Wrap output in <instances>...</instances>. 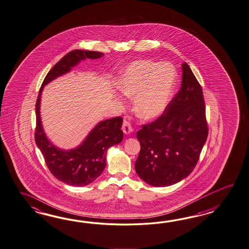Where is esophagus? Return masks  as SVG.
Segmentation results:
<instances>
[{"mask_svg": "<svg viewBox=\"0 0 249 249\" xmlns=\"http://www.w3.org/2000/svg\"><path fill=\"white\" fill-rule=\"evenodd\" d=\"M122 130L123 132L125 134H130L133 132V127L131 125V123L127 121V120H124L123 123V126H122Z\"/></svg>", "mask_w": 249, "mask_h": 249, "instance_id": "34e87169", "label": "esophagus"}]
</instances>
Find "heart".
<instances>
[{
	"label": "heart",
	"mask_w": 249,
	"mask_h": 249,
	"mask_svg": "<svg viewBox=\"0 0 249 249\" xmlns=\"http://www.w3.org/2000/svg\"><path fill=\"white\" fill-rule=\"evenodd\" d=\"M176 72L172 65L152 60H138L122 73L119 88L134 99L135 114L152 120L161 115L171 100Z\"/></svg>",
	"instance_id": "heart-1"
}]
</instances>
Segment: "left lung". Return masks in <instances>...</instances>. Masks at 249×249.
I'll use <instances>...</instances> for the list:
<instances>
[{"mask_svg": "<svg viewBox=\"0 0 249 249\" xmlns=\"http://www.w3.org/2000/svg\"><path fill=\"white\" fill-rule=\"evenodd\" d=\"M208 134L202 89L184 62L180 89L162 115L137 132L141 144L134 164L137 175L154 187L180 181L197 165Z\"/></svg>", "mask_w": 249, "mask_h": 249, "instance_id": "8db88e82", "label": "left lung"}]
</instances>
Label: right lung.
I'll list each match as a JSON object with an SVG mask.
<instances>
[{"mask_svg": "<svg viewBox=\"0 0 249 249\" xmlns=\"http://www.w3.org/2000/svg\"><path fill=\"white\" fill-rule=\"evenodd\" d=\"M104 54L97 51L74 50L65 55L55 65L43 80L36 102L35 142L44 156L49 170L58 180L66 184L82 187L94 181L107 166L109 148L121 142L123 118L120 116L101 121L90 132L79 146L65 151L55 146L45 134L39 115L41 92L45 85L70 72L71 69L86 58H100Z\"/></svg>", "mask_w": 249, "mask_h": 249, "instance_id": "add662e5", "label": "right lung"}]
</instances>
